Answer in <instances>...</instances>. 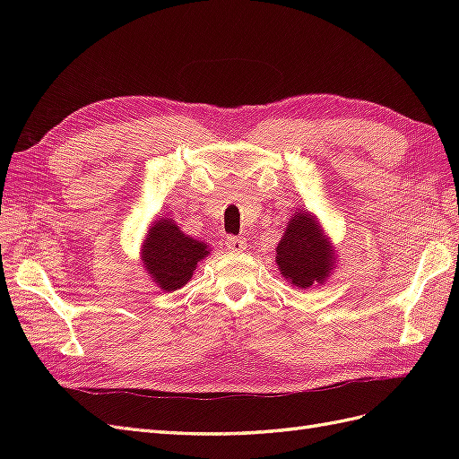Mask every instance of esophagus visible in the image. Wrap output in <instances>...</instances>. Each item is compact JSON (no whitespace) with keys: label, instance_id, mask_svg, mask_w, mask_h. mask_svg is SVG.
Listing matches in <instances>:
<instances>
[{"label":"esophagus","instance_id":"esophagus-1","mask_svg":"<svg viewBox=\"0 0 459 459\" xmlns=\"http://www.w3.org/2000/svg\"><path fill=\"white\" fill-rule=\"evenodd\" d=\"M226 248H230L231 253H241L247 248V241L243 238H235V235H228L226 238Z\"/></svg>","mask_w":459,"mask_h":459}]
</instances>
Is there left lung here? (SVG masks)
Here are the masks:
<instances>
[{
	"label": "left lung",
	"instance_id": "obj_1",
	"mask_svg": "<svg viewBox=\"0 0 459 459\" xmlns=\"http://www.w3.org/2000/svg\"><path fill=\"white\" fill-rule=\"evenodd\" d=\"M280 272L297 289L324 283L335 268V247L308 211L289 220L275 256Z\"/></svg>",
	"mask_w": 459,
	"mask_h": 459
}]
</instances>
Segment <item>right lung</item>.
Listing matches in <instances>:
<instances>
[{"label": "right lung", "mask_w": 459, "mask_h": 459, "mask_svg": "<svg viewBox=\"0 0 459 459\" xmlns=\"http://www.w3.org/2000/svg\"><path fill=\"white\" fill-rule=\"evenodd\" d=\"M204 256L208 245L191 239L172 218L152 221L142 247L143 266L162 290L184 287Z\"/></svg>", "instance_id": "right-lung-1"}]
</instances>
